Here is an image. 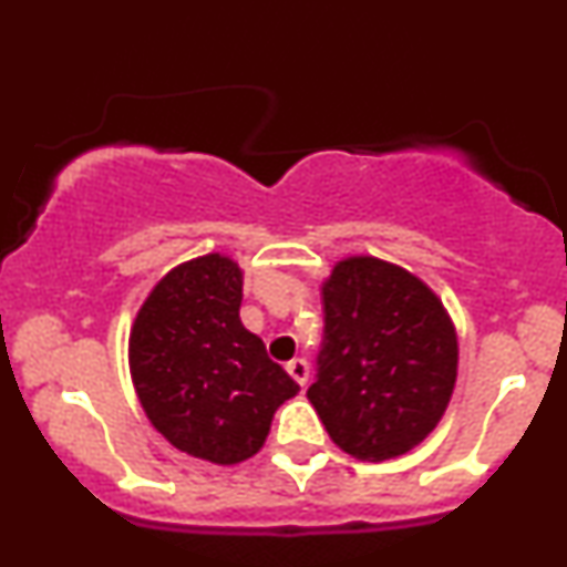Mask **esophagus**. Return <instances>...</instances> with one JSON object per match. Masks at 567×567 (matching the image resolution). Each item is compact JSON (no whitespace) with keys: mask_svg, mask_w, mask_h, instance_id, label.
<instances>
[{"mask_svg":"<svg viewBox=\"0 0 567 567\" xmlns=\"http://www.w3.org/2000/svg\"><path fill=\"white\" fill-rule=\"evenodd\" d=\"M285 368H288L290 379L296 381V383H301V386H303L306 381H309V362L301 360V357H296V360H290Z\"/></svg>","mask_w":567,"mask_h":567,"instance_id":"1","label":"esophagus"}]
</instances>
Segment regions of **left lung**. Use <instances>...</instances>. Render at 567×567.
<instances>
[{
  "instance_id": "left-lung-1",
  "label": "left lung",
  "mask_w": 567,
  "mask_h": 567,
  "mask_svg": "<svg viewBox=\"0 0 567 567\" xmlns=\"http://www.w3.org/2000/svg\"><path fill=\"white\" fill-rule=\"evenodd\" d=\"M324 347L309 402L330 440L360 461L421 445L451 402L458 333L440 296L375 256L341 258L322 282Z\"/></svg>"
}]
</instances>
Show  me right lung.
Segmentation results:
<instances>
[{"label": "right lung", "instance_id": "1", "mask_svg": "<svg viewBox=\"0 0 567 567\" xmlns=\"http://www.w3.org/2000/svg\"><path fill=\"white\" fill-rule=\"evenodd\" d=\"M243 269L224 252L173 266L130 328V379L173 447L218 466L252 458L298 383L239 320Z\"/></svg>", "mask_w": 567, "mask_h": 567}]
</instances>
